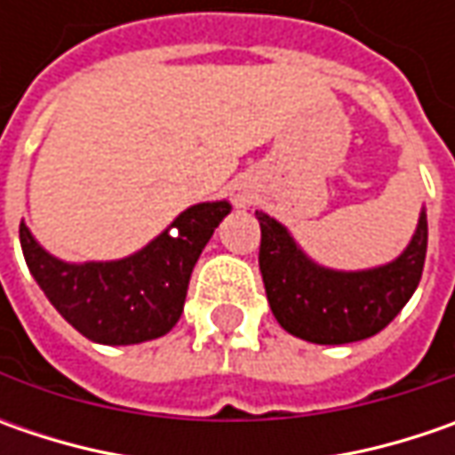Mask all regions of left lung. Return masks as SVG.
I'll return each mask as SVG.
<instances>
[{
  "label": "left lung",
  "instance_id": "obj_1",
  "mask_svg": "<svg viewBox=\"0 0 455 455\" xmlns=\"http://www.w3.org/2000/svg\"><path fill=\"white\" fill-rule=\"evenodd\" d=\"M260 222V273L275 322L311 344H349L375 337L420 283L428 251V218L420 207L411 243L390 263L339 271L316 263L278 220L255 212Z\"/></svg>",
  "mask_w": 455,
  "mask_h": 455
}]
</instances>
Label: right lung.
<instances>
[{"label":"right lung","instance_id":"right-lung-1","mask_svg":"<svg viewBox=\"0 0 455 455\" xmlns=\"http://www.w3.org/2000/svg\"><path fill=\"white\" fill-rule=\"evenodd\" d=\"M230 210L228 200L197 202L141 251L116 260H62L25 220L20 243L32 278L65 322L96 344L126 347L159 339L180 322L192 268Z\"/></svg>","mask_w":455,"mask_h":455}]
</instances>
